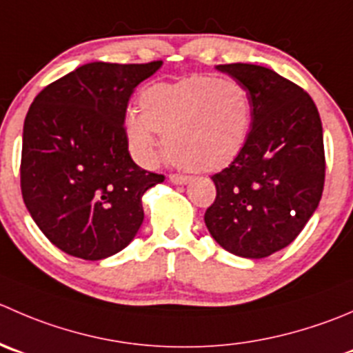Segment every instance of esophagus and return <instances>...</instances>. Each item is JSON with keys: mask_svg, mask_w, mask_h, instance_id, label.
Masks as SVG:
<instances>
[{"mask_svg": "<svg viewBox=\"0 0 353 353\" xmlns=\"http://www.w3.org/2000/svg\"><path fill=\"white\" fill-rule=\"evenodd\" d=\"M169 181L174 184H186V183H190V177L181 176V174H170Z\"/></svg>", "mask_w": 353, "mask_h": 353, "instance_id": "esophagus-1", "label": "esophagus"}]
</instances>
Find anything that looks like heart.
<instances>
[{"mask_svg": "<svg viewBox=\"0 0 353 353\" xmlns=\"http://www.w3.org/2000/svg\"><path fill=\"white\" fill-rule=\"evenodd\" d=\"M143 112H131L125 132L131 152L153 165L165 136L167 155L179 167L210 172L231 163L248 141L253 98L236 79L194 75L155 84L141 94Z\"/></svg>", "mask_w": 353, "mask_h": 353, "instance_id": "obj_1", "label": "heart"}]
</instances>
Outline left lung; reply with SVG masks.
Instances as JSON below:
<instances>
[{
  "instance_id": "8db88e82",
  "label": "left lung",
  "mask_w": 353,
  "mask_h": 353,
  "mask_svg": "<svg viewBox=\"0 0 353 353\" xmlns=\"http://www.w3.org/2000/svg\"><path fill=\"white\" fill-rule=\"evenodd\" d=\"M217 70L248 88L253 122L241 153L212 176L217 196L205 224L228 252L263 259L288 246L319 205L323 124L312 98L271 68L228 63Z\"/></svg>"
}]
</instances>
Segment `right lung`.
I'll list each match as a JSON object with an SVG mask.
<instances>
[{
  "instance_id": "add662e5",
  "label": "right lung",
  "mask_w": 353,
  "mask_h": 353,
  "mask_svg": "<svg viewBox=\"0 0 353 353\" xmlns=\"http://www.w3.org/2000/svg\"><path fill=\"white\" fill-rule=\"evenodd\" d=\"M162 61H91L46 85L23 122L20 188L43 234L61 252L101 260L141 228V198L162 174L136 165L124 121L134 88Z\"/></svg>"
}]
</instances>
